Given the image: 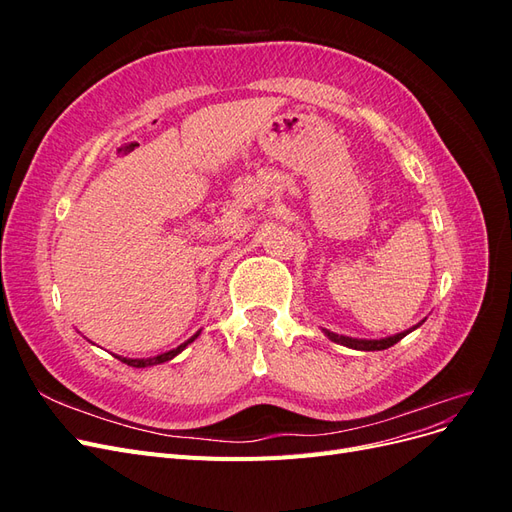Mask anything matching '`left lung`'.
Listing matches in <instances>:
<instances>
[{
	"label": "left lung",
	"instance_id": "obj_1",
	"mask_svg": "<svg viewBox=\"0 0 512 512\" xmlns=\"http://www.w3.org/2000/svg\"><path fill=\"white\" fill-rule=\"evenodd\" d=\"M416 327H418V324H416ZM410 331L397 333V335L386 337V339H352V337H344V335H335L331 331H324V333H327L329 339H333V342L348 346V348H354V350H386V348H391L393 344H397L399 339H404Z\"/></svg>",
	"mask_w": 512,
	"mask_h": 512
}]
</instances>
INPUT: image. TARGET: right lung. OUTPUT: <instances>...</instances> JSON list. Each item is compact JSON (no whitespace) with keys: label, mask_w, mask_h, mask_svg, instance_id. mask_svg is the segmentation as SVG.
<instances>
[{"label":"right lung","mask_w":512,"mask_h":512,"mask_svg":"<svg viewBox=\"0 0 512 512\" xmlns=\"http://www.w3.org/2000/svg\"><path fill=\"white\" fill-rule=\"evenodd\" d=\"M194 337H198V333H196ZM194 337L190 339V342L181 344V346H179V348H175V350L164 352V354H160V356H153V359H121V356H117V359H119L121 363L130 365V367H149V365H158V363H164V361H168V359H173L175 354H179V352H181L185 346H188V344H192V342H194Z\"/></svg>","instance_id":"add662e5"}]
</instances>
